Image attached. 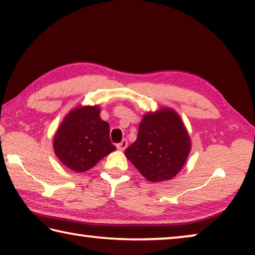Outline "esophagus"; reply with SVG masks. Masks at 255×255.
<instances>
[{
	"label": "esophagus",
	"mask_w": 255,
	"mask_h": 255,
	"mask_svg": "<svg viewBox=\"0 0 255 255\" xmlns=\"http://www.w3.org/2000/svg\"><path fill=\"white\" fill-rule=\"evenodd\" d=\"M127 146H128V140L127 139H123L122 141L120 142V143L116 144V148H118L121 151H123V150L127 149Z\"/></svg>",
	"instance_id": "obj_1"
}]
</instances>
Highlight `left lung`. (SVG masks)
Wrapping results in <instances>:
<instances>
[{"label": "left lung", "instance_id": "8db88e82", "mask_svg": "<svg viewBox=\"0 0 255 255\" xmlns=\"http://www.w3.org/2000/svg\"><path fill=\"white\" fill-rule=\"evenodd\" d=\"M191 149L180 115L170 107L144 114L135 142L124 151L146 180L160 182L178 175Z\"/></svg>", "mask_w": 255, "mask_h": 255}]
</instances>
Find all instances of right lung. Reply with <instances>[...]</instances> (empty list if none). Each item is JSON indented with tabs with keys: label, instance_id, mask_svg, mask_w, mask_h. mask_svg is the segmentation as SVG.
<instances>
[{
	"label": "right lung",
	"instance_id": "obj_1",
	"mask_svg": "<svg viewBox=\"0 0 255 255\" xmlns=\"http://www.w3.org/2000/svg\"><path fill=\"white\" fill-rule=\"evenodd\" d=\"M100 114L98 105L75 107L65 116L53 136L57 158L73 171L89 170L116 149L110 139V124Z\"/></svg>",
	"mask_w": 255,
	"mask_h": 255
}]
</instances>
